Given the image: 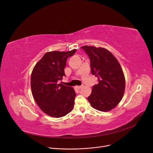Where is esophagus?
I'll return each instance as SVG.
<instances>
[{
    "label": "esophagus",
    "instance_id": "obj_1",
    "mask_svg": "<svg viewBox=\"0 0 153 153\" xmlns=\"http://www.w3.org/2000/svg\"><path fill=\"white\" fill-rule=\"evenodd\" d=\"M83 87V85H81V86H76V88L77 89H82V88Z\"/></svg>",
    "mask_w": 153,
    "mask_h": 153
}]
</instances>
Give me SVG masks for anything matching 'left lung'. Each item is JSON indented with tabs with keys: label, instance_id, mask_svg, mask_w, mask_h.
I'll return each mask as SVG.
<instances>
[{
	"label": "left lung",
	"instance_id": "1",
	"mask_svg": "<svg viewBox=\"0 0 153 153\" xmlns=\"http://www.w3.org/2000/svg\"><path fill=\"white\" fill-rule=\"evenodd\" d=\"M81 48L88 55L91 73L98 78L88 97L92 107L107 112L121 101L125 89V78L119 62L112 53L103 48L84 46Z\"/></svg>",
	"mask_w": 153,
	"mask_h": 153
}]
</instances>
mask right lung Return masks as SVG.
I'll return each instance as SVG.
<instances>
[{"instance_id": "obj_1", "label": "right lung", "mask_w": 153, "mask_h": 153, "mask_svg": "<svg viewBox=\"0 0 153 153\" xmlns=\"http://www.w3.org/2000/svg\"><path fill=\"white\" fill-rule=\"evenodd\" d=\"M76 50L46 53L36 64L31 74V90L36 103L45 114L53 117L65 116L73 110L76 93L71 87L58 84L65 76L68 57Z\"/></svg>"}]
</instances>
